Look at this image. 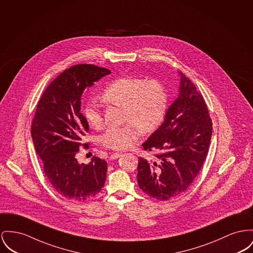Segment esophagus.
<instances>
[{"mask_svg": "<svg viewBox=\"0 0 253 253\" xmlns=\"http://www.w3.org/2000/svg\"><path fill=\"white\" fill-rule=\"evenodd\" d=\"M122 155H123L122 152H114V153H112V154L110 155V159H112V160L117 159L119 157H121Z\"/></svg>", "mask_w": 253, "mask_h": 253, "instance_id": "1", "label": "esophagus"}]
</instances>
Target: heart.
I'll return each instance as SVG.
<instances>
[{"instance_id": "b5f03b06", "label": "heart", "mask_w": 253, "mask_h": 253, "mask_svg": "<svg viewBox=\"0 0 253 253\" xmlns=\"http://www.w3.org/2000/svg\"><path fill=\"white\" fill-rule=\"evenodd\" d=\"M101 97L109 104L124 106L123 118L129 122L108 127L100 137L104 147L116 151L130 148L139 139L140 130L151 132L156 129L165 117L168 104L164 85L156 80L145 81L141 78L117 79L104 88ZM83 112L92 127L101 126L102 114L96 101H88Z\"/></svg>"}]
</instances>
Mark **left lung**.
Listing matches in <instances>:
<instances>
[{"label": "left lung", "mask_w": 253, "mask_h": 253, "mask_svg": "<svg viewBox=\"0 0 253 253\" xmlns=\"http://www.w3.org/2000/svg\"><path fill=\"white\" fill-rule=\"evenodd\" d=\"M178 96L169 106L164 122L143 143L147 151L160 152L154 160L139 158L137 182L159 201L182 195L192 184L206 158L212 122L202 94L179 72Z\"/></svg>", "instance_id": "1"}]
</instances>
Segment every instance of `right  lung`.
Listing matches in <instances>:
<instances>
[{
    "mask_svg": "<svg viewBox=\"0 0 253 253\" xmlns=\"http://www.w3.org/2000/svg\"><path fill=\"white\" fill-rule=\"evenodd\" d=\"M111 72L92 64L65 70L43 93L32 123V138L52 188L62 197L84 202L103 188L107 163L94 156L87 165L76 154L88 123L81 112L82 95L86 88Z\"/></svg>",
    "mask_w": 253,
    "mask_h": 253,
    "instance_id": "add662e5",
    "label": "right lung"
}]
</instances>
